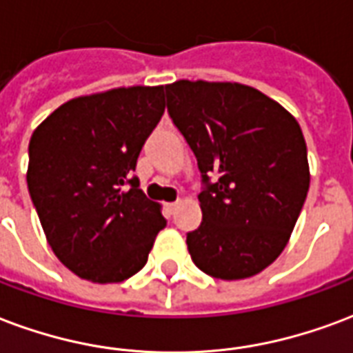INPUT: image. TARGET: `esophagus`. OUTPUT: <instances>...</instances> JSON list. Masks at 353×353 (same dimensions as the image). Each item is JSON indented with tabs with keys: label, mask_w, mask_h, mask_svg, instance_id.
I'll use <instances>...</instances> for the list:
<instances>
[{
	"label": "esophagus",
	"mask_w": 353,
	"mask_h": 353,
	"mask_svg": "<svg viewBox=\"0 0 353 353\" xmlns=\"http://www.w3.org/2000/svg\"><path fill=\"white\" fill-rule=\"evenodd\" d=\"M177 205H179V200H177V202H172V203H168V205H166V208H168V211H170V213H174V211L177 210Z\"/></svg>",
	"instance_id": "esophagus-1"
}]
</instances>
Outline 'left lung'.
<instances>
[{
    "mask_svg": "<svg viewBox=\"0 0 353 353\" xmlns=\"http://www.w3.org/2000/svg\"><path fill=\"white\" fill-rule=\"evenodd\" d=\"M164 90L202 174V224L187 234L190 258L223 281L256 275L284 250L309 192L301 127L243 83L179 80Z\"/></svg>",
    "mask_w": 353,
    "mask_h": 353,
    "instance_id": "8db88e82",
    "label": "left lung"
}]
</instances>
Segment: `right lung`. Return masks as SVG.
Here are the masks:
<instances>
[{"mask_svg":"<svg viewBox=\"0 0 353 353\" xmlns=\"http://www.w3.org/2000/svg\"><path fill=\"white\" fill-rule=\"evenodd\" d=\"M163 114L164 85L119 88L61 104L31 134V202L54 254L80 279L132 276L166 226L132 176Z\"/></svg>","mask_w":353,"mask_h":353,"instance_id":"add662e5","label":"right lung"}]
</instances>
